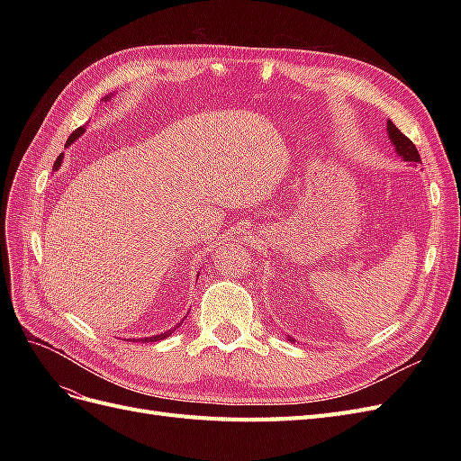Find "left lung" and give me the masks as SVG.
Instances as JSON below:
<instances>
[{"instance_id": "left-lung-1", "label": "left lung", "mask_w": 461, "mask_h": 461, "mask_svg": "<svg viewBox=\"0 0 461 461\" xmlns=\"http://www.w3.org/2000/svg\"><path fill=\"white\" fill-rule=\"evenodd\" d=\"M386 132H388V140L393 142V146H394V149H396L400 159L408 161V163H413L415 167L421 163L420 151H417V148L413 146V142L410 140L408 136H403V134L396 129V124H393V121H386ZM288 340L294 342V339H292V337H288Z\"/></svg>"}]
</instances>
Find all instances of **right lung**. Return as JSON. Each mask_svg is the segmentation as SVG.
<instances>
[{
  "label": "right lung",
  "mask_w": 461,
  "mask_h": 461,
  "mask_svg": "<svg viewBox=\"0 0 461 461\" xmlns=\"http://www.w3.org/2000/svg\"><path fill=\"white\" fill-rule=\"evenodd\" d=\"M113 95H115V94H107L102 102H109L111 97H113ZM85 131H86V124H85V127H78V129H77V131H75L71 136H68L67 146H68V144H73V142H77V138H80L82 134H85ZM61 161H63V153H61V156H59L58 159H55L53 169H59V167H61ZM176 327H180V323H178ZM176 327H175V329H171V330H165V332H161V334H153V337H146V339H140V340H142V342H158V340H163V339L169 337V334H171L173 330H176Z\"/></svg>",
  "instance_id": "obj_1"
}]
</instances>
